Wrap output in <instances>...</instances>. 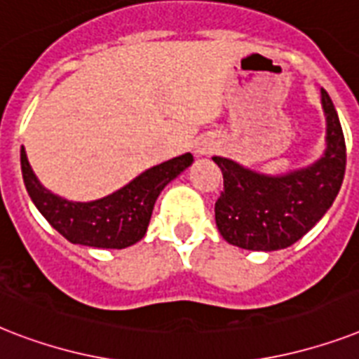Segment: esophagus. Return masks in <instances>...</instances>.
Returning a JSON list of instances; mask_svg holds the SVG:
<instances>
[{
    "label": "esophagus",
    "mask_w": 359,
    "mask_h": 359,
    "mask_svg": "<svg viewBox=\"0 0 359 359\" xmlns=\"http://www.w3.org/2000/svg\"><path fill=\"white\" fill-rule=\"evenodd\" d=\"M197 152H199V154H208V152H212V147L203 145V147H199V149H197Z\"/></svg>",
    "instance_id": "1"
}]
</instances>
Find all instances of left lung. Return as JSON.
Segmentation results:
<instances>
[{
  "mask_svg": "<svg viewBox=\"0 0 359 359\" xmlns=\"http://www.w3.org/2000/svg\"><path fill=\"white\" fill-rule=\"evenodd\" d=\"M326 151L317 162L285 175H262L229 158L212 160L224 173V191L214 214L219 235L251 251L289 248L311 231L339 194L346 168L345 135L324 89Z\"/></svg>",
  "mask_w": 359,
  "mask_h": 359,
  "instance_id": "1",
  "label": "left lung"
}]
</instances>
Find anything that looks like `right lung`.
<instances>
[{
    "label": "right lung",
    "mask_w": 359,
    "mask_h": 359,
    "mask_svg": "<svg viewBox=\"0 0 359 359\" xmlns=\"http://www.w3.org/2000/svg\"><path fill=\"white\" fill-rule=\"evenodd\" d=\"M191 162L194 156L186 152L147 169L111 196L97 201L76 203L46 190L33 173L25 149H20L25 190L48 224L72 244L102 250H123L140 242L145 236L160 191Z\"/></svg>",
    "instance_id": "add662e5"
}]
</instances>
